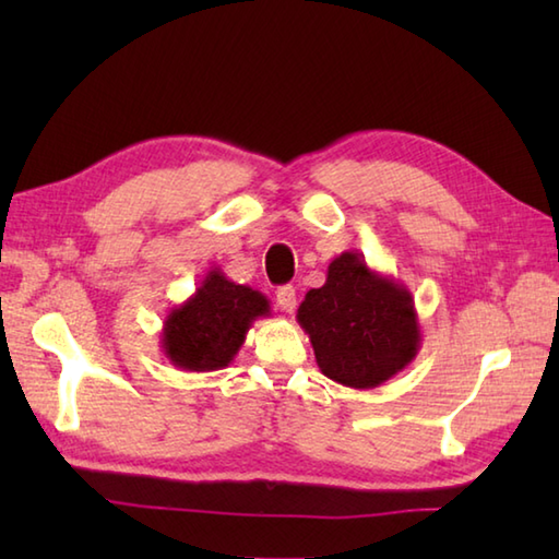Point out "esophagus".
I'll return each mask as SVG.
<instances>
[{
	"label": "esophagus",
	"mask_w": 559,
	"mask_h": 559,
	"mask_svg": "<svg viewBox=\"0 0 559 559\" xmlns=\"http://www.w3.org/2000/svg\"><path fill=\"white\" fill-rule=\"evenodd\" d=\"M276 302L283 312H295V305H298V295H295L293 286H281L276 290Z\"/></svg>",
	"instance_id": "34e87169"
}]
</instances>
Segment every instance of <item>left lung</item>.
<instances>
[{"instance_id":"8db88e82","label":"left lung","mask_w":559,"mask_h":559,"mask_svg":"<svg viewBox=\"0 0 559 559\" xmlns=\"http://www.w3.org/2000/svg\"><path fill=\"white\" fill-rule=\"evenodd\" d=\"M319 370L350 389H374L415 360L423 334L413 295L372 271L360 252L329 264L326 283L298 307Z\"/></svg>"}]
</instances>
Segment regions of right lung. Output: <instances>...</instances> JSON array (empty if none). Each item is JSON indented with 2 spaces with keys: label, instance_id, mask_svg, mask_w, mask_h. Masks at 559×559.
I'll use <instances>...</instances> for the list:
<instances>
[{
  "label": "right lung",
  "instance_id": "1",
  "mask_svg": "<svg viewBox=\"0 0 559 559\" xmlns=\"http://www.w3.org/2000/svg\"><path fill=\"white\" fill-rule=\"evenodd\" d=\"M266 295L240 286L213 266L192 298L165 317L160 348L175 367L187 372H213L228 367L242 348L249 326L269 317Z\"/></svg>",
  "mask_w": 559,
  "mask_h": 559
}]
</instances>
